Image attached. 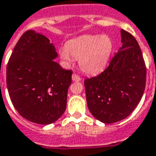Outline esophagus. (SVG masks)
I'll return each instance as SVG.
<instances>
[{"mask_svg": "<svg viewBox=\"0 0 156 156\" xmlns=\"http://www.w3.org/2000/svg\"><path fill=\"white\" fill-rule=\"evenodd\" d=\"M72 79H73V81L79 82L80 80H81V78H80V77H79L78 74H76V73H73V74L72 75Z\"/></svg>", "mask_w": 156, "mask_h": 156, "instance_id": "34e87169", "label": "esophagus"}]
</instances>
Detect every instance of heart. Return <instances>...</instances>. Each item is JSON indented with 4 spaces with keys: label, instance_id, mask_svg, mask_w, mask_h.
Segmentation results:
<instances>
[{
    "label": "heart",
    "instance_id": "b5f03b06",
    "mask_svg": "<svg viewBox=\"0 0 156 156\" xmlns=\"http://www.w3.org/2000/svg\"><path fill=\"white\" fill-rule=\"evenodd\" d=\"M112 50V42L107 35L87 34L69 40L59 49L61 58L67 63L78 61L83 72L95 74L104 69Z\"/></svg>",
    "mask_w": 156,
    "mask_h": 156
}]
</instances>
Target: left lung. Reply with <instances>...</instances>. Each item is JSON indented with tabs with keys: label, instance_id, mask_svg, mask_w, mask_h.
Wrapping results in <instances>:
<instances>
[{
	"label": "left lung",
	"instance_id": "8db88e82",
	"mask_svg": "<svg viewBox=\"0 0 156 156\" xmlns=\"http://www.w3.org/2000/svg\"><path fill=\"white\" fill-rule=\"evenodd\" d=\"M122 48L100 74L84 80L87 107L103 123L125 119L133 112L146 87V68L138 42L122 30Z\"/></svg>",
	"mask_w": 156,
	"mask_h": 156
}]
</instances>
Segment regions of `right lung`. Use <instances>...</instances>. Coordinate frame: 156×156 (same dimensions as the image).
Masks as SVG:
<instances>
[{"label": "right lung", "mask_w": 156, "mask_h": 156, "mask_svg": "<svg viewBox=\"0 0 156 156\" xmlns=\"http://www.w3.org/2000/svg\"><path fill=\"white\" fill-rule=\"evenodd\" d=\"M55 46L43 34L25 31L18 40L6 68V85L14 107L30 122L49 125L57 121L67 106L72 70L54 59Z\"/></svg>", "instance_id": "right-lung-1"}]
</instances>
